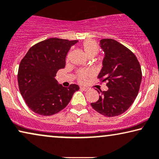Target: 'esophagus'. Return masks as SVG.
I'll return each instance as SVG.
<instances>
[{"instance_id":"34e87169","label":"esophagus","mask_w":159,"mask_h":159,"mask_svg":"<svg viewBox=\"0 0 159 159\" xmlns=\"http://www.w3.org/2000/svg\"><path fill=\"white\" fill-rule=\"evenodd\" d=\"M80 90H83V91H88V89H89L88 88H86V87H84V86H80Z\"/></svg>"}]
</instances>
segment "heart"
<instances>
[{"label":"heart","mask_w":159,"mask_h":159,"mask_svg":"<svg viewBox=\"0 0 159 159\" xmlns=\"http://www.w3.org/2000/svg\"><path fill=\"white\" fill-rule=\"evenodd\" d=\"M82 48L86 56L89 58H92L97 55L99 50V47L98 44L92 39H87L83 42ZM89 75V72L88 70H81L78 75V80L80 83H84Z\"/></svg>","instance_id":"obj_1"}]
</instances>
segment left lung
Returning <instances> with one entry per match:
<instances>
[{"label": "left lung", "mask_w": 159, "mask_h": 159, "mask_svg": "<svg viewBox=\"0 0 159 159\" xmlns=\"http://www.w3.org/2000/svg\"><path fill=\"white\" fill-rule=\"evenodd\" d=\"M99 45L104 57L98 79L107 82L108 90H97L99 99L91 105L105 117H115L135 101L142 80L141 68L134 53L116 40L103 39Z\"/></svg>", "instance_id": "left-lung-1"}]
</instances>
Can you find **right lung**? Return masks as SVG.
<instances>
[{
    "label": "right lung",
    "mask_w": 159,
    "mask_h": 159,
    "mask_svg": "<svg viewBox=\"0 0 159 159\" xmlns=\"http://www.w3.org/2000/svg\"><path fill=\"white\" fill-rule=\"evenodd\" d=\"M78 40L50 38L32 46L21 60L18 71L20 93L31 110L51 116L66 107L79 86L64 87L55 79L66 66V57Z\"/></svg>",
    "instance_id": "add662e5"
}]
</instances>
